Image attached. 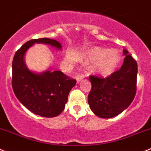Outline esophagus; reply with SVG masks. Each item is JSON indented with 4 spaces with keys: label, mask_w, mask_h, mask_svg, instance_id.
I'll use <instances>...</instances> for the list:
<instances>
[{
    "label": "esophagus",
    "mask_w": 151,
    "mask_h": 151,
    "mask_svg": "<svg viewBox=\"0 0 151 151\" xmlns=\"http://www.w3.org/2000/svg\"><path fill=\"white\" fill-rule=\"evenodd\" d=\"M83 78H84V75H82V74H78V75H77L76 76L77 82H79V81H81Z\"/></svg>",
    "instance_id": "esophagus-1"
}]
</instances>
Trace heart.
<instances>
[{
	"label": "heart",
	"instance_id": "b5f03b06",
	"mask_svg": "<svg viewBox=\"0 0 151 151\" xmlns=\"http://www.w3.org/2000/svg\"><path fill=\"white\" fill-rule=\"evenodd\" d=\"M81 56L88 61L95 63L96 70L103 75L111 73L119 61V55L116 51H108L99 47L87 50ZM66 58L70 62H74L77 60L76 56L72 52H67Z\"/></svg>",
	"mask_w": 151,
	"mask_h": 151
}]
</instances>
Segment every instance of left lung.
Here are the masks:
<instances>
[{
    "label": "left lung",
    "instance_id": "8db88e82",
    "mask_svg": "<svg viewBox=\"0 0 151 151\" xmlns=\"http://www.w3.org/2000/svg\"><path fill=\"white\" fill-rule=\"evenodd\" d=\"M123 54L125 58L122 66L110 76H89L92 88L87 98L88 104L100 118L108 119L119 115L129 107L136 96L137 63L127 50H123Z\"/></svg>",
    "mask_w": 151,
    "mask_h": 151
}]
</instances>
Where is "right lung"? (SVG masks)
Masks as SVG:
<instances>
[{
  "mask_svg": "<svg viewBox=\"0 0 151 151\" xmlns=\"http://www.w3.org/2000/svg\"><path fill=\"white\" fill-rule=\"evenodd\" d=\"M34 43L47 44L61 48L58 41L48 38L32 39L16 51L12 61V86L21 104L35 114L55 117L64 110L71 89L76 80L61 71H47L36 74L27 69L24 61L26 51Z\"/></svg>",
  "mask_w": 151,
  "mask_h": 151,
  "instance_id": "obj_1",
  "label": "right lung"
}]
</instances>
